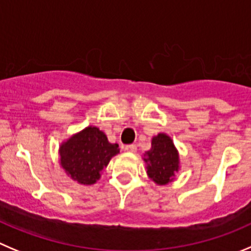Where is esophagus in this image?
<instances>
[{"mask_svg": "<svg viewBox=\"0 0 251 251\" xmlns=\"http://www.w3.org/2000/svg\"><path fill=\"white\" fill-rule=\"evenodd\" d=\"M124 149L127 150L128 152H135V151H137V145H135V144L126 145V148H124Z\"/></svg>", "mask_w": 251, "mask_h": 251, "instance_id": "obj_1", "label": "esophagus"}]
</instances>
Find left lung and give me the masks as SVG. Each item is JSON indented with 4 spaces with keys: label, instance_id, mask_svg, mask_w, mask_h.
<instances>
[{
    "label": "left lung",
    "instance_id": "obj_1",
    "mask_svg": "<svg viewBox=\"0 0 251 251\" xmlns=\"http://www.w3.org/2000/svg\"><path fill=\"white\" fill-rule=\"evenodd\" d=\"M147 175L159 186L169 185L180 171V155L174 140L166 133H159L151 139V148L143 155Z\"/></svg>",
    "mask_w": 251,
    "mask_h": 251
}]
</instances>
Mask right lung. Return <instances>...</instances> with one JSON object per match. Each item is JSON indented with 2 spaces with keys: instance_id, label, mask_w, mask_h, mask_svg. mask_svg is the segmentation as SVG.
<instances>
[{
  "instance_id": "obj_1",
  "label": "right lung",
  "mask_w": 251,
  "mask_h": 251,
  "mask_svg": "<svg viewBox=\"0 0 251 251\" xmlns=\"http://www.w3.org/2000/svg\"><path fill=\"white\" fill-rule=\"evenodd\" d=\"M119 154L100 128L88 126L64 140L59 147V163L68 177L82 186L96 183L111 159Z\"/></svg>"
}]
</instances>
